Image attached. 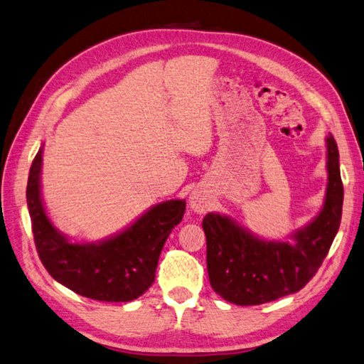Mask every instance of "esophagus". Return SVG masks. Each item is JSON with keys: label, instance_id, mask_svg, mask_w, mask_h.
<instances>
[{"label": "esophagus", "instance_id": "34e87169", "mask_svg": "<svg viewBox=\"0 0 364 364\" xmlns=\"http://www.w3.org/2000/svg\"><path fill=\"white\" fill-rule=\"evenodd\" d=\"M189 201H191L192 210L198 212V213H204L210 206V200H209L208 195L204 193L203 191H193Z\"/></svg>", "mask_w": 364, "mask_h": 364}]
</instances>
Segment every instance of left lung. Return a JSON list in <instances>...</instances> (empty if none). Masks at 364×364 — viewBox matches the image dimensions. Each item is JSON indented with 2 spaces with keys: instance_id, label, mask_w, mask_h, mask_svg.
Masks as SVG:
<instances>
[{
  "instance_id": "8db88e82",
  "label": "left lung",
  "mask_w": 364,
  "mask_h": 364,
  "mask_svg": "<svg viewBox=\"0 0 364 364\" xmlns=\"http://www.w3.org/2000/svg\"><path fill=\"white\" fill-rule=\"evenodd\" d=\"M328 144V191L312 223L292 241H264L220 213H208L203 229L208 243V274L213 291L226 301L252 306L274 301L303 289L318 271L337 235L343 209L338 147Z\"/></svg>"
}]
</instances>
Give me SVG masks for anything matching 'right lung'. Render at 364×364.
Instances as JSON below:
<instances>
[{
    "label": "right lung",
    "instance_id": "right-lung-1",
    "mask_svg": "<svg viewBox=\"0 0 364 364\" xmlns=\"http://www.w3.org/2000/svg\"><path fill=\"white\" fill-rule=\"evenodd\" d=\"M43 146L35 155L26 198L33 241L43 266L58 283L98 301H132L155 279L161 249L181 221L186 201L156 204L132 226L102 243H70L52 226L40 195Z\"/></svg>",
    "mask_w": 364,
    "mask_h": 364
}]
</instances>
